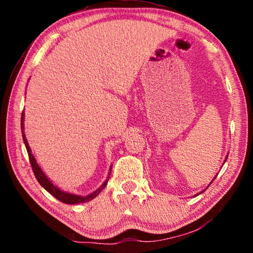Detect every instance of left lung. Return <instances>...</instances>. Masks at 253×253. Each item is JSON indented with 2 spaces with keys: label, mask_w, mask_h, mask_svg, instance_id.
Returning <instances> with one entry per match:
<instances>
[{
  "label": "left lung",
  "mask_w": 253,
  "mask_h": 253,
  "mask_svg": "<svg viewBox=\"0 0 253 253\" xmlns=\"http://www.w3.org/2000/svg\"><path fill=\"white\" fill-rule=\"evenodd\" d=\"M211 183H212V182H211Z\"/></svg>",
  "instance_id": "left-lung-1"
}]
</instances>
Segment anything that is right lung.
I'll return each instance as SVG.
<instances>
[{
    "label": "right lung",
    "mask_w": 253,
    "mask_h": 253,
    "mask_svg": "<svg viewBox=\"0 0 253 253\" xmlns=\"http://www.w3.org/2000/svg\"><path fill=\"white\" fill-rule=\"evenodd\" d=\"M23 111H22V116H21V128H22V137H23V140H24V144H25V147H27V151H28V155H29V161H30V164H31V168L32 170L34 173V176L38 179V182L40 183V185L45 188L46 191L49 192L51 195H53L55 199H58L59 201H61L62 203H66V204H78V203H84V202H88V201L92 200L93 198H96V196L100 193L102 188L106 186L107 182H105L102 184V186L98 188L96 192H93L92 194L90 195H87V196H79V195H75V194H70V193H66V192H63L58 188L57 186H54L52 183H51L48 177L45 176L44 173L42 172L41 169L39 168V165L37 164L36 162V158L33 157V155L31 154V149H30L29 145L27 139H25V135L23 132ZM110 175V173H109Z\"/></svg>",
    "instance_id": "add662e5"
}]
</instances>
